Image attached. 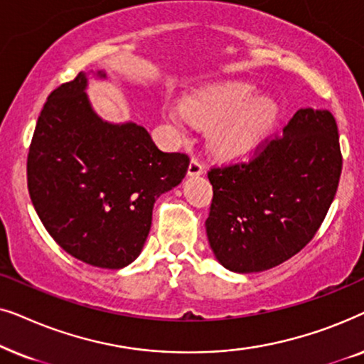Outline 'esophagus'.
<instances>
[{
    "label": "esophagus",
    "mask_w": 364,
    "mask_h": 364,
    "mask_svg": "<svg viewBox=\"0 0 364 364\" xmlns=\"http://www.w3.org/2000/svg\"><path fill=\"white\" fill-rule=\"evenodd\" d=\"M203 171H205V166L200 162V159L192 157L191 164H188V176H192V177L200 176V173H203Z\"/></svg>",
    "instance_id": "obj_1"
}]
</instances>
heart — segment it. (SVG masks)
I'll use <instances>...</instances> for the list:
<instances>
[{"label": "heart", "instance_id": "heart-1", "mask_svg": "<svg viewBox=\"0 0 364 364\" xmlns=\"http://www.w3.org/2000/svg\"><path fill=\"white\" fill-rule=\"evenodd\" d=\"M183 111L198 126H212L210 147L223 157H243L260 146L273 131L280 116L275 101L258 97L255 89L232 86L192 99ZM186 114L166 109L167 121L183 129Z\"/></svg>", "mask_w": 364, "mask_h": 364}]
</instances>
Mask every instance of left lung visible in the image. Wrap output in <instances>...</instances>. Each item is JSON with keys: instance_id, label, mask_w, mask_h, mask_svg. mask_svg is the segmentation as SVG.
Listing matches in <instances>:
<instances>
[{"instance_id": "1", "label": "left lung", "mask_w": 364, "mask_h": 364, "mask_svg": "<svg viewBox=\"0 0 364 364\" xmlns=\"http://www.w3.org/2000/svg\"><path fill=\"white\" fill-rule=\"evenodd\" d=\"M343 157L330 111L300 109L248 162L208 171L213 187L207 237L217 260L263 272L296 255L325 220Z\"/></svg>"}]
</instances>
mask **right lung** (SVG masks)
Wrapping results in <instances>:
<instances>
[{
    "label": "right lung",
    "instance_id": "right-lung-1",
    "mask_svg": "<svg viewBox=\"0 0 364 364\" xmlns=\"http://www.w3.org/2000/svg\"><path fill=\"white\" fill-rule=\"evenodd\" d=\"M86 87L79 73L49 94L29 146L28 191L63 250L117 270L139 257L154 203L182 182L191 159L162 152L137 124L102 121Z\"/></svg>",
    "mask_w": 364,
    "mask_h": 364
}]
</instances>
